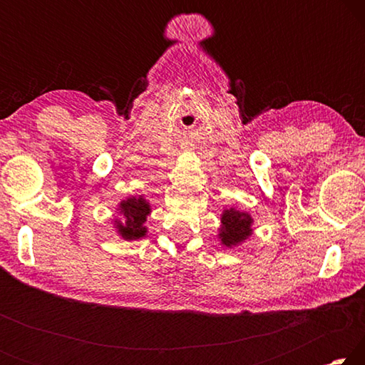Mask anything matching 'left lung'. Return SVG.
<instances>
[{
  "label": "left lung",
  "instance_id": "obj_1",
  "mask_svg": "<svg viewBox=\"0 0 365 365\" xmlns=\"http://www.w3.org/2000/svg\"><path fill=\"white\" fill-rule=\"evenodd\" d=\"M219 238L220 243L232 248V246L242 245L245 240H248L252 235V219L248 212H242L238 209L230 207L222 212L220 217Z\"/></svg>",
  "mask_w": 365,
  "mask_h": 365
}]
</instances>
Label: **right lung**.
<instances>
[{"label": "right lung", "instance_id": "obj_1", "mask_svg": "<svg viewBox=\"0 0 365 365\" xmlns=\"http://www.w3.org/2000/svg\"><path fill=\"white\" fill-rule=\"evenodd\" d=\"M125 220H114L117 233L123 240H138L146 235L145 222L151 212V206L143 196H130L120 201L117 209Z\"/></svg>", "mask_w": 365, "mask_h": 365}]
</instances>
